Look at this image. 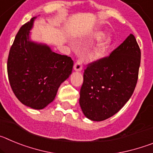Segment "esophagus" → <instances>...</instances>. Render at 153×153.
Returning <instances> with one entry per match:
<instances>
[{"label": "esophagus", "instance_id": "esophagus-1", "mask_svg": "<svg viewBox=\"0 0 153 153\" xmlns=\"http://www.w3.org/2000/svg\"><path fill=\"white\" fill-rule=\"evenodd\" d=\"M74 69L76 72H80L82 69H83V64H82V60H79L76 62L74 66Z\"/></svg>", "mask_w": 153, "mask_h": 153}]
</instances>
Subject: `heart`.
Returning a JSON list of instances; mask_svg holds the SVG:
<instances>
[{"instance_id":"1","label":"heart","mask_w":153,"mask_h":153,"mask_svg":"<svg viewBox=\"0 0 153 153\" xmlns=\"http://www.w3.org/2000/svg\"><path fill=\"white\" fill-rule=\"evenodd\" d=\"M103 31L96 30L92 33L91 36L92 38L95 39V40H100L103 36ZM112 43H113V37L111 35L108 34L104 36L103 38L97 44V46L93 47V49L88 53L87 57L89 60H95L102 57L105 54L106 51L109 49V47L111 46Z\"/></svg>"}]
</instances>
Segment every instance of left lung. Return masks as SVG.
Segmentation results:
<instances>
[{
	"mask_svg": "<svg viewBox=\"0 0 153 153\" xmlns=\"http://www.w3.org/2000/svg\"><path fill=\"white\" fill-rule=\"evenodd\" d=\"M141 52L129 36L109 56L92 63L83 74L79 106L86 118L102 121L118 113L136 87Z\"/></svg>",
	"mask_w": 153,
	"mask_h": 153,
	"instance_id": "obj_1",
	"label": "left lung"
}]
</instances>
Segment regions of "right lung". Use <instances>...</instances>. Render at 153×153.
I'll return each mask as SVG.
<instances>
[{
    "label": "right lung",
    "instance_id": "add662e5",
    "mask_svg": "<svg viewBox=\"0 0 153 153\" xmlns=\"http://www.w3.org/2000/svg\"><path fill=\"white\" fill-rule=\"evenodd\" d=\"M36 17L19 30L7 60V74L16 97L24 105L42 109L56 97L60 84L72 74L70 56L53 52L46 44L30 39Z\"/></svg>",
    "mask_w": 153,
    "mask_h": 153
}]
</instances>
